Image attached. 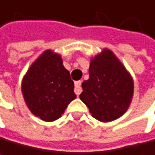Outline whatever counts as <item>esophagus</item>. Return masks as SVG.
<instances>
[{
    "label": "esophagus",
    "instance_id": "obj_1",
    "mask_svg": "<svg viewBox=\"0 0 155 155\" xmlns=\"http://www.w3.org/2000/svg\"><path fill=\"white\" fill-rule=\"evenodd\" d=\"M74 92L77 96H79L81 94V92H82V88H81V81H76L75 82V89H74Z\"/></svg>",
    "mask_w": 155,
    "mask_h": 155
}]
</instances>
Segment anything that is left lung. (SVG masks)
<instances>
[{"label": "left lung", "mask_w": 155, "mask_h": 155, "mask_svg": "<svg viewBox=\"0 0 155 155\" xmlns=\"http://www.w3.org/2000/svg\"><path fill=\"white\" fill-rule=\"evenodd\" d=\"M81 101L93 118L103 123L119 119L127 111L134 96V80L112 50L91 58L89 79L82 83Z\"/></svg>", "instance_id": "obj_1"}]
</instances>
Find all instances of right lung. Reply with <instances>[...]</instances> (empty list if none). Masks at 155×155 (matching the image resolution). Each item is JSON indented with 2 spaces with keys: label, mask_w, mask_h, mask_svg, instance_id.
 <instances>
[{
  "label": "right lung",
  "mask_w": 155,
  "mask_h": 155,
  "mask_svg": "<svg viewBox=\"0 0 155 155\" xmlns=\"http://www.w3.org/2000/svg\"><path fill=\"white\" fill-rule=\"evenodd\" d=\"M21 93L29 111L44 122L59 119L76 98L74 82L63 66L61 55L43 51L21 81Z\"/></svg>",
  "instance_id": "right-lung-1"
}]
</instances>
